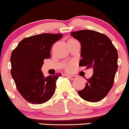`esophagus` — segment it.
Listing matches in <instances>:
<instances>
[{
  "instance_id": "obj_1",
  "label": "esophagus",
  "mask_w": 129,
  "mask_h": 129,
  "mask_svg": "<svg viewBox=\"0 0 129 129\" xmlns=\"http://www.w3.org/2000/svg\"><path fill=\"white\" fill-rule=\"evenodd\" d=\"M67 76L68 78H69V79H70L71 80H74V79H75L76 78V76H75V75H67Z\"/></svg>"
}]
</instances>
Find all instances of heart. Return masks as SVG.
I'll return each instance as SVG.
<instances>
[{"label": "heart", "instance_id": "heart-1", "mask_svg": "<svg viewBox=\"0 0 129 129\" xmlns=\"http://www.w3.org/2000/svg\"><path fill=\"white\" fill-rule=\"evenodd\" d=\"M67 69L69 70L70 69V67H67Z\"/></svg>", "mask_w": 129, "mask_h": 129}]
</instances>
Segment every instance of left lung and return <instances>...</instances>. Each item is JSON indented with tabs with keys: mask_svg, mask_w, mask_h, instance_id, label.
<instances>
[{
	"mask_svg": "<svg viewBox=\"0 0 129 129\" xmlns=\"http://www.w3.org/2000/svg\"><path fill=\"white\" fill-rule=\"evenodd\" d=\"M81 43L79 66L93 67L92 76L86 79L79 96L89 102H98L109 93L114 83L118 70V52L111 40L104 34L90 29L71 33Z\"/></svg>",
	"mask_w": 129,
	"mask_h": 129,
	"instance_id": "8db88e82",
	"label": "left lung"
}]
</instances>
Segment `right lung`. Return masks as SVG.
Listing matches in <instances>:
<instances>
[{
  "label": "right lung",
  "mask_w": 129,
  "mask_h": 129,
  "mask_svg": "<svg viewBox=\"0 0 129 129\" xmlns=\"http://www.w3.org/2000/svg\"><path fill=\"white\" fill-rule=\"evenodd\" d=\"M62 34L43 33L26 38L19 43L11 55V74L22 96L31 104H41L51 99L56 82L61 74L44 77L41 69L50 57L53 44Z\"/></svg>",
  "instance_id": "obj_1"
}]
</instances>
